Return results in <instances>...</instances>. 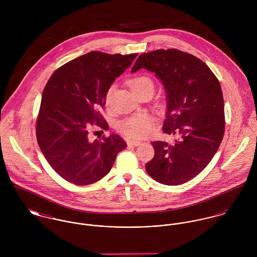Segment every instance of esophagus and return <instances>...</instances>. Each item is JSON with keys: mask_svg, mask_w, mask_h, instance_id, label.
I'll return each instance as SVG.
<instances>
[{"mask_svg": "<svg viewBox=\"0 0 257 257\" xmlns=\"http://www.w3.org/2000/svg\"><path fill=\"white\" fill-rule=\"evenodd\" d=\"M141 145H142V143L139 142V141H128L127 142L128 147H139Z\"/></svg>", "mask_w": 257, "mask_h": 257, "instance_id": "1", "label": "esophagus"}]
</instances>
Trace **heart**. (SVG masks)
<instances>
[{"label": "heart", "mask_w": 257, "mask_h": 257, "mask_svg": "<svg viewBox=\"0 0 257 257\" xmlns=\"http://www.w3.org/2000/svg\"><path fill=\"white\" fill-rule=\"evenodd\" d=\"M128 85L135 92V94L146 89L153 90V82L151 78L146 74H140L133 77L128 81ZM111 93L112 88H110L105 96V102L107 105L110 104ZM153 126L154 118L148 113L136 114L126 117L117 123L118 132L134 139H143L147 137L152 132Z\"/></svg>", "instance_id": "obj_1"}]
</instances>
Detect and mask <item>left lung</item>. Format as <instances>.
I'll use <instances>...</instances> for the list:
<instances>
[{
    "label": "left lung",
    "instance_id": "1",
    "mask_svg": "<svg viewBox=\"0 0 257 257\" xmlns=\"http://www.w3.org/2000/svg\"><path fill=\"white\" fill-rule=\"evenodd\" d=\"M146 68L164 85L167 112L163 133L177 135L173 145L152 142L154 157L146 164L155 181L186 183L210 163L224 134V106L220 82L198 57L178 49L141 54L132 72Z\"/></svg>",
    "mask_w": 257,
    "mask_h": 257
}]
</instances>
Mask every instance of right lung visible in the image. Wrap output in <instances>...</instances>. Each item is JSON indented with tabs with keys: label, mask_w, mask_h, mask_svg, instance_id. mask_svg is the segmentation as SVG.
<instances>
[{
	"label": "right lung",
	"mask_w": 257,
	"mask_h": 257,
	"mask_svg": "<svg viewBox=\"0 0 257 257\" xmlns=\"http://www.w3.org/2000/svg\"><path fill=\"white\" fill-rule=\"evenodd\" d=\"M137 55L91 51L56 69L46 83L37 115V143L52 169L66 181L84 186L101 180L126 147L114 134L94 142L88 135L93 124L109 128L101 114L105 96Z\"/></svg>",
	"instance_id": "right-lung-1"
}]
</instances>
